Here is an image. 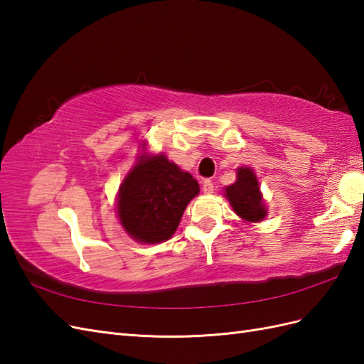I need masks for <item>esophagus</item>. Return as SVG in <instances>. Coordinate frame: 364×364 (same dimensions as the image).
I'll return each mask as SVG.
<instances>
[{"label":"esophagus","instance_id":"1","mask_svg":"<svg viewBox=\"0 0 364 364\" xmlns=\"http://www.w3.org/2000/svg\"><path fill=\"white\" fill-rule=\"evenodd\" d=\"M202 191H203L205 194H211V193L214 191V185H213V182L209 181V179H205V181L202 182Z\"/></svg>","mask_w":364,"mask_h":364}]
</instances>
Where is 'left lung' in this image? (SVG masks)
<instances>
[{
	"mask_svg": "<svg viewBox=\"0 0 364 364\" xmlns=\"http://www.w3.org/2000/svg\"><path fill=\"white\" fill-rule=\"evenodd\" d=\"M225 197L229 200L235 214L245 222L258 223L267 215L266 203L258 186V179L252 168L237 170V181L225 188Z\"/></svg>",
	"mask_w": 364,
	"mask_h": 364,
	"instance_id": "1",
	"label": "left lung"
}]
</instances>
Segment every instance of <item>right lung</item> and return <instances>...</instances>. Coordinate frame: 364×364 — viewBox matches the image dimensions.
<instances>
[{"label": "right lung", "instance_id": "obj_1", "mask_svg": "<svg viewBox=\"0 0 364 364\" xmlns=\"http://www.w3.org/2000/svg\"><path fill=\"white\" fill-rule=\"evenodd\" d=\"M199 183L162 155H141L118 190L117 213L129 237L155 245L178 229Z\"/></svg>", "mask_w": 364, "mask_h": 364}]
</instances>
